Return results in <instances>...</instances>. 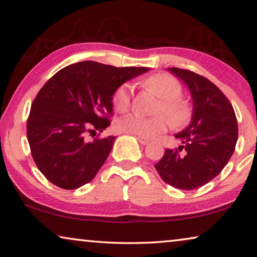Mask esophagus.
Wrapping results in <instances>:
<instances>
[{"label":"esophagus","mask_w":257,"mask_h":257,"mask_svg":"<svg viewBox=\"0 0 257 257\" xmlns=\"http://www.w3.org/2000/svg\"><path fill=\"white\" fill-rule=\"evenodd\" d=\"M137 139H138V141L140 142L141 145H147L148 142H149L148 139H146V138H142V137H139V136H137Z\"/></svg>","instance_id":"obj_1"}]
</instances>
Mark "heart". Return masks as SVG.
<instances>
[{
	"label": "heart",
	"mask_w": 257,
	"mask_h": 257,
	"mask_svg": "<svg viewBox=\"0 0 257 257\" xmlns=\"http://www.w3.org/2000/svg\"><path fill=\"white\" fill-rule=\"evenodd\" d=\"M144 84L161 98L157 111L165 113L173 125H183L189 119V106L179 98L183 88L176 78L168 73H156L145 79ZM112 102L116 110L125 112L131 105V87L126 84L119 86L113 94ZM168 127L169 120L164 116L147 118L131 113L118 121L119 131L142 138H152Z\"/></svg>",
	"instance_id": "obj_1"
}]
</instances>
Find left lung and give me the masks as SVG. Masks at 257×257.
Returning <instances> with one entry per match:
<instances>
[{
    "instance_id": "left-lung-1",
    "label": "left lung",
    "mask_w": 257,
    "mask_h": 257,
    "mask_svg": "<svg viewBox=\"0 0 257 257\" xmlns=\"http://www.w3.org/2000/svg\"><path fill=\"white\" fill-rule=\"evenodd\" d=\"M191 92V124L176 134L178 149H167L155 169L165 183L191 191L220 173L235 149L238 123L233 106L215 84L192 71L169 68Z\"/></svg>"
}]
</instances>
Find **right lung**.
Listing matches in <instances>:
<instances>
[{
  "mask_svg": "<svg viewBox=\"0 0 257 257\" xmlns=\"http://www.w3.org/2000/svg\"><path fill=\"white\" fill-rule=\"evenodd\" d=\"M148 70L79 62L58 71L39 90L27 119V140L35 164L51 184L76 189L96 176L116 138L88 140V134L110 125L116 89Z\"/></svg>",
  "mask_w": 257,
  "mask_h": 257,
  "instance_id": "obj_1",
  "label": "right lung"
}]
</instances>
